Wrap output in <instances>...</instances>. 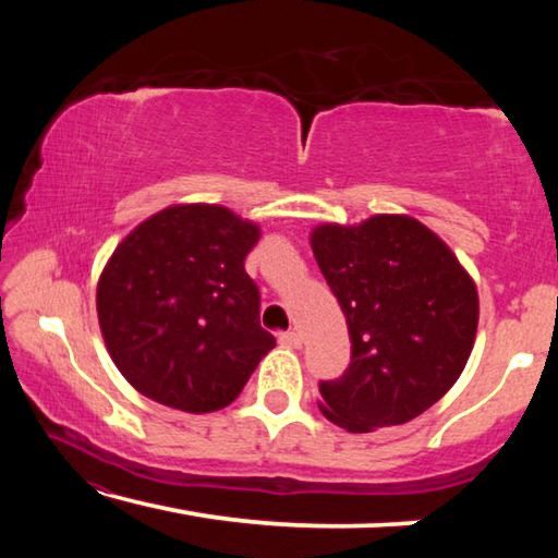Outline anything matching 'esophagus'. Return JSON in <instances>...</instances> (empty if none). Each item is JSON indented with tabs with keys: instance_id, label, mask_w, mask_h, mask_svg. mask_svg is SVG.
Wrapping results in <instances>:
<instances>
[{
	"instance_id": "esophagus-1",
	"label": "esophagus",
	"mask_w": 558,
	"mask_h": 558,
	"mask_svg": "<svg viewBox=\"0 0 558 558\" xmlns=\"http://www.w3.org/2000/svg\"><path fill=\"white\" fill-rule=\"evenodd\" d=\"M280 344L290 347V349H300L302 337H300V332H286V335H280Z\"/></svg>"
}]
</instances>
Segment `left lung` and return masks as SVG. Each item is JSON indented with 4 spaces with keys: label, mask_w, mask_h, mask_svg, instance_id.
Segmentation results:
<instances>
[{
    "label": "left lung",
    "mask_w": 558,
    "mask_h": 558,
    "mask_svg": "<svg viewBox=\"0 0 558 558\" xmlns=\"http://www.w3.org/2000/svg\"><path fill=\"white\" fill-rule=\"evenodd\" d=\"M310 245L352 339L349 369L319 384V411L349 433L413 421L465 369L480 319L475 280L409 214L319 223Z\"/></svg>",
    "instance_id": "obj_1"
}]
</instances>
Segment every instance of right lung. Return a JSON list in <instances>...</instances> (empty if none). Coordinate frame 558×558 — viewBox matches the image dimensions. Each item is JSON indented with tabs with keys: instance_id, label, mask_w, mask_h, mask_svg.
Wrapping results in <instances>:
<instances>
[{
	"instance_id": "obj_1",
	"label": "right lung",
	"mask_w": 558,
	"mask_h": 558,
	"mask_svg": "<svg viewBox=\"0 0 558 558\" xmlns=\"http://www.w3.org/2000/svg\"><path fill=\"white\" fill-rule=\"evenodd\" d=\"M260 226L221 204H172L112 251L96 290L102 342L132 389L211 413L239 399L276 337L243 260Z\"/></svg>"
}]
</instances>
